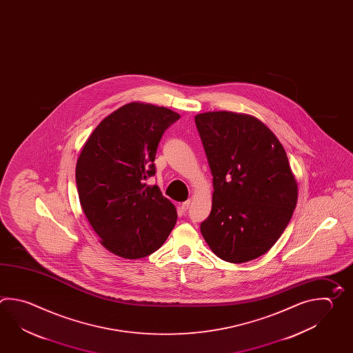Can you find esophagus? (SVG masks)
<instances>
[{"instance_id":"1","label":"esophagus","mask_w":353,"mask_h":353,"mask_svg":"<svg viewBox=\"0 0 353 353\" xmlns=\"http://www.w3.org/2000/svg\"><path fill=\"white\" fill-rule=\"evenodd\" d=\"M190 205H191V200H188V201L182 202L181 203V209L183 210V211H186V210L190 208Z\"/></svg>"}]
</instances>
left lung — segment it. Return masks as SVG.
I'll return each mask as SVG.
<instances>
[{
    "instance_id": "obj_1",
    "label": "left lung",
    "mask_w": 353,
    "mask_h": 353,
    "mask_svg": "<svg viewBox=\"0 0 353 353\" xmlns=\"http://www.w3.org/2000/svg\"><path fill=\"white\" fill-rule=\"evenodd\" d=\"M214 194L201 234L220 259L234 264L265 254L285 230L298 200L287 153L255 117L208 112L194 117Z\"/></svg>"
}]
</instances>
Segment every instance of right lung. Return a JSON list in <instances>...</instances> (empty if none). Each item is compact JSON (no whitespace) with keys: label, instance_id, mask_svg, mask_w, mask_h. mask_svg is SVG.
<instances>
[{"label":"right lung","instance_id":"add662e5","mask_svg":"<svg viewBox=\"0 0 353 353\" xmlns=\"http://www.w3.org/2000/svg\"><path fill=\"white\" fill-rule=\"evenodd\" d=\"M180 114L130 103L104 118L88 138L75 168L80 205L109 252L139 259L159 249L177 221L172 202L145 181L165 130Z\"/></svg>","mask_w":353,"mask_h":353}]
</instances>
